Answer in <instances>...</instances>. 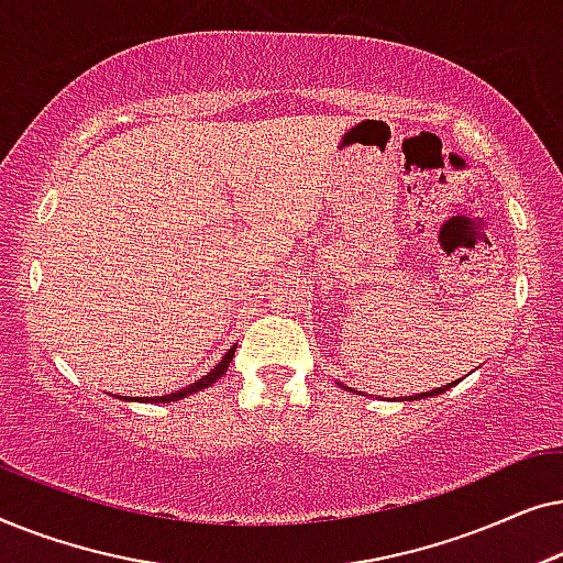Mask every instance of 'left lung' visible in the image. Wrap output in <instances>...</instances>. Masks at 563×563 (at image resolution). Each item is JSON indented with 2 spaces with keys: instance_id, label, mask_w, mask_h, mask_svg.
Here are the masks:
<instances>
[{
  "instance_id": "left-lung-1",
  "label": "left lung",
  "mask_w": 563,
  "mask_h": 563,
  "mask_svg": "<svg viewBox=\"0 0 563 563\" xmlns=\"http://www.w3.org/2000/svg\"><path fill=\"white\" fill-rule=\"evenodd\" d=\"M453 384H449V387H438V389H433V391H422V395H415V397H410V399H422V397H433V395H441V391H445V389H451ZM407 399V397H405Z\"/></svg>"
}]
</instances>
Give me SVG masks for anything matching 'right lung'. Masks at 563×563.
Listing matches in <instances>:
<instances>
[{"mask_svg":"<svg viewBox=\"0 0 563 563\" xmlns=\"http://www.w3.org/2000/svg\"><path fill=\"white\" fill-rule=\"evenodd\" d=\"M233 356H235V345L225 353V356H222L220 364L214 366L210 374H205L202 379H197L195 384H189V387H184V389H179V391H172V395H164V397H153V399H151V397H145V399H143V397H135V399H141V402H176V399H184V397L195 395V391H202V389H207V387H212V384L218 382L220 376L228 372V366H230V361H233ZM122 399H125V397H122Z\"/></svg>","mask_w":563,"mask_h":563,"instance_id":"1","label":"right lung"}]
</instances>
